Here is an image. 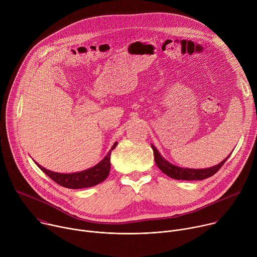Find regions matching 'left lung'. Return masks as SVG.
<instances>
[{"instance_id":"left-lung-1","label":"left lung","mask_w":257,"mask_h":257,"mask_svg":"<svg viewBox=\"0 0 257 257\" xmlns=\"http://www.w3.org/2000/svg\"><path fill=\"white\" fill-rule=\"evenodd\" d=\"M152 148L154 151V156H155V162L159 169L165 173L167 176L176 179V180H187V181H192V180H203L208 177L213 176L219 169L222 168V166L226 163V161L229 159L228 156L223 162L219 163L218 165L207 168V169H188V168H180L175 165H172L169 163L167 160H165L159 153V151L155 148V146L152 144Z\"/></svg>"}]
</instances>
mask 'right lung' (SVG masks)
Here are the masks:
<instances>
[{
  "instance_id": "right-lung-1",
  "label": "right lung",
  "mask_w": 257,
  "mask_h": 257,
  "mask_svg": "<svg viewBox=\"0 0 257 257\" xmlns=\"http://www.w3.org/2000/svg\"><path fill=\"white\" fill-rule=\"evenodd\" d=\"M118 142H115L114 145L112 146L111 151L107 153V155L101 160L97 165L94 167L87 169L82 172H77V173H71V174H61V173H56L53 171H50L38 163H35L38 165V167L46 174L48 175L53 181H55L57 184L70 188V189H80V188H87V187H92L97 184H99L100 182L104 181L108 174H109V169H111V162H109V159H111V153L112 151L116 148Z\"/></svg>"
}]
</instances>
